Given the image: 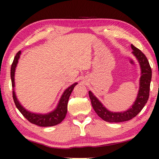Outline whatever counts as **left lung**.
Wrapping results in <instances>:
<instances>
[{
  "mask_svg": "<svg viewBox=\"0 0 159 159\" xmlns=\"http://www.w3.org/2000/svg\"><path fill=\"white\" fill-rule=\"evenodd\" d=\"M131 48L133 50V53L134 55L139 61L142 69L139 93L137 99L133 105L132 106V108L128 109V111L120 113H113L109 111L102 105L100 102H99L98 99L93 95V94L89 91V97L94 110L97 114L105 121L109 123H119L132 119L141 111L149 99L150 83L152 80V69L144 54L138 48L134 47L133 44L131 45Z\"/></svg>",
  "mask_w": 159,
  "mask_h": 159,
  "instance_id": "obj_1",
  "label": "left lung"
}]
</instances>
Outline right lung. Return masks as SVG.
<instances>
[{
	"label": "right lung",
	"mask_w": 159,
	"mask_h": 159,
	"mask_svg": "<svg viewBox=\"0 0 159 159\" xmlns=\"http://www.w3.org/2000/svg\"><path fill=\"white\" fill-rule=\"evenodd\" d=\"M21 54V51L16 54L15 56L14 60L12 61L11 70H10V76H11L12 80V87H15V71L16 66L18 62V60L20 58ZM77 83L71 85L67 89L64 91L62 96L59 102L58 106L55 111L49 113L48 114H36L34 113H31L24 108V107L19 103L17 98L15 96V93L14 91L12 93V98L14 99L15 104L19 111L21 112L25 118H26L29 122L33 123V124L37 125L39 126H42V127H48V126H53L57 125L60 123L64 119L67 113V104H68V101L69 99L70 95L71 94L72 90L75 87Z\"/></svg>",
	"instance_id": "1"
}]
</instances>
